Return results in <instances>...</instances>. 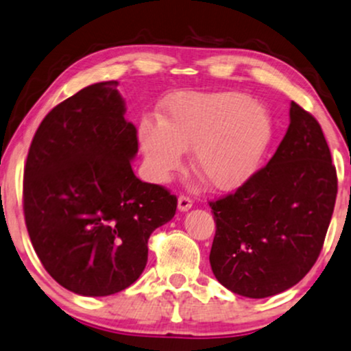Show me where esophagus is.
<instances>
[{
	"instance_id": "esophagus-1",
	"label": "esophagus",
	"mask_w": 351,
	"mask_h": 351,
	"mask_svg": "<svg viewBox=\"0 0 351 351\" xmlns=\"http://www.w3.org/2000/svg\"><path fill=\"white\" fill-rule=\"evenodd\" d=\"M192 205H193V202L185 195H180L179 200H177V208H179L180 211L190 210V208H192Z\"/></svg>"
}]
</instances>
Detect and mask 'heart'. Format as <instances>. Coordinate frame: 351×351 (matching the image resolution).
Wrapping results in <instances>:
<instances>
[{
  "mask_svg": "<svg viewBox=\"0 0 351 351\" xmlns=\"http://www.w3.org/2000/svg\"><path fill=\"white\" fill-rule=\"evenodd\" d=\"M274 133L268 110L245 94H179L166 104L162 123L140 125V143L156 182H167L182 167L184 151L193 149L197 171L229 192L258 171Z\"/></svg>",
  "mask_w": 351,
  "mask_h": 351,
  "instance_id": "heart-1",
  "label": "heart"
}]
</instances>
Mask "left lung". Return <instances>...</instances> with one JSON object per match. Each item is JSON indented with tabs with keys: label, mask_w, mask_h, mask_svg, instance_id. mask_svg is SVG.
<instances>
[{
	"label": "left lung",
	"mask_w": 351,
	"mask_h": 351,
	"mask_svg": "<svg viewBox=\"0 0 351 351\" xmlns=\"http://www.w3.org/2000/svg\"><path fill=\"white\" fill-rule=\"evenodd\" d=\"M335 198L337 171L321 125L291 102L287 135L267 166L210 202L216 280L254 300L295 287L321 254Z\"/></svg>",
	"instance_id": "1"
}]
</instances>
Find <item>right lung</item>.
Masks as SVG:
<instances>
[{"label": "right lung", "mask_w": 351, "mask_h": 351, "mask_svg": "<svg viewBox=\"0 0 351 351\" xmlns=\"http://www.w3.org/2000/svg\"><path fill=\"white\" fill-rule=\"evenodd\" d=\"M117 81L90 84L53 107L24 167L25 226L51 278L81 296L135 283L148 239L176 215L177 197L133 174L136 128Z\"/></svg>", "instance_id": "obj_1"}]
</instances>
